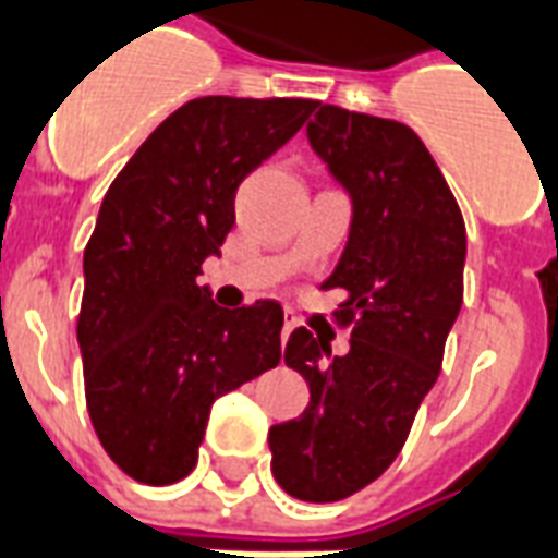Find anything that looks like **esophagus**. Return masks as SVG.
Returning a JSON list of instances; mask_svg holds the SVG:
<instances>
[{
	"label": "esophagus",
	"instance_id": "34e87169",
	"mask_svg": "<svg viewBox=\"0 0 558 558\" xmlns=\"http://www.w3.org/2000/svg\"><path fill=\"white\" fill-rule=\"evenodd\" d=\"M292 328H295V319H292L290 313H287V319H283V331H280V337L287 340V337H290V333H292Z\"/></svg>",
	"mask_w": 558,
	"mask_h": 558
}]
</instances>
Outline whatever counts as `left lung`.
<instances>
[{
	"instance_id": "1",
	"label": "left lung",
	"mask_w": 558,
	"mask_h": 558,
	"mask_svg": "<svg viewBox=\"0 0 558 558\" xmlns=\"http://www.w3.org/2000/svg\"><path fill=\"white\" fill-rule=\"evenodd\" d=\"M307 142L352 204L349 239L322 290H345L349 352L295 328L283 361L304 375V414L268 428L290 497L333 502L366 488L405 447L435 387L464 299L468 233L440 168L411 126L316 102Z\"/></svg>"
}]
</instances>
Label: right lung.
<instances>
[{
	"label": "right lung",
	"mask_w": 558,
	"mask_h": 558,
	"mask_svg": "<svg viewBox=\"0 0 558 558\" xmlns=\"http://www.w3.org/2000/svg\"><path fill=\"white\" fill-rule=\"evenodd\" d=\"M313 109V100L185 102L102 197L82 259L76 337L94 432L135 482L189 476L213 402L278 366V301L225 311L197 275L236 221L239 183Z\"/></svg>",
	"instance_id": "right-lung-1"
}]
</instances>
